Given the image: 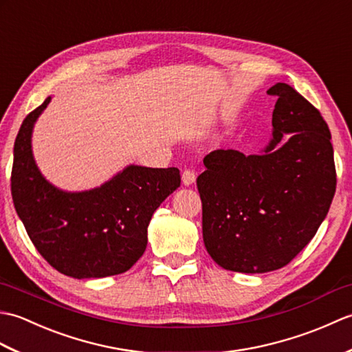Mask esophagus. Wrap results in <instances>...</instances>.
Segmentation results:
<instances>
[{
  "label": "esophagus",
  "instance_id": "obj_1",
  "mask_svg": "<svg viewBox=\"0 0 352 352\" xmlns=\"http://www.w3.org/2000/svg\"><path fill=\"white\" fill-rule=\"evenodd\" d=\"M182 180H183V184H184V186H190V184L195 183V180H197L195 170L184 169L183 174H182Z\"/></svg>",
  "mask_w": 352,
  "mask_h": 352
}]
</instances>
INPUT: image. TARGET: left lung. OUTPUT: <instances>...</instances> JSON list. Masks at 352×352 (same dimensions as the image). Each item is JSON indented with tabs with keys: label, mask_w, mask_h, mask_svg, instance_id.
Instances as JSON below:
<instances>
[{
	"label": "left lung",
	"mask_w": 352,
	"mask_h": 352,
	"mask_svg": "<svg viewBox=\"0 0 352 352\" xmlns=\"http://www.w3.org/2000/svg\"><path fill=\"white\" fill-rule=\"evenodd\" d=\"M267 95L276 102L265 153L214 149L197 178L207 252L234 272L290 263L325 219L338 183L331 133L320 111L286 83ZM286 132L291 136L283 142Z\"/></svg>",
	"instance_id": "8db88e82"
}]
</instances>
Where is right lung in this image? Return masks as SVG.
Segmentation results:
<instances>
[{
  "label": "right lung",
  "instance_id": "1",
  "mask_svg": "<svg viewBox=\"0 0 352 352\" xmlns=\"http://www.w3.org/2000/svg\"><path fill=\"white\" fill-rule=\"evenodd\" d=\"M50 100L30 111L14 140V208L30 241L58 272L74 278L122 274L145 252L148 223L164 198L180 188V169L129 166L98 189H56L32 154L33 125Z\"/></svg>",
  "mask_w": 352,
  "mask_h": 352
}]
</instances>
